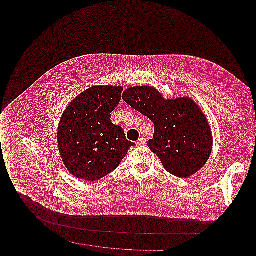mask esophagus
Instances as JSON below:
<instances>
[{
    "instance_id": "esophagus-1",
    "label": "esophagus",
    "mask_w": 256,
    "mask_h": 256,
    "mask_svg": "<svg viewBox=\"0 0 256 256\" xmlns=\"http://www.w3.org/2000/svg\"><path fill=\"white\" fill-rule=\"evenodd\" d=\"M146 143V138H143V137H141V138H139V140L136 142V144L138 145V146H142V145H145Z\"/></svg>"
}]
</instances>
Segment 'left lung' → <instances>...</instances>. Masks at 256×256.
<instances>
[{
    "instance_id": "left-lung-1",
    "label": "left lung",
    "mask_w": 256,
    "mask_h": 256,
    "mask_svg": "<svg viewBox=\"0 0 256 256\" xmlns=\"http://www.w3.org/2000/svg\"><path fill=\"white\" fill-rule=\"evenodd\" d=\"M122 98L154 124V138L148 146L166 170L186 178L206 165L212 152V132L206 115L193 100H164L150 86L130 87Z\"/></svg>"
}]
</instances>
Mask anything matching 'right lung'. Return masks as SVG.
<instances>
[{"mask_svg":"<svg viewBox=\"0 0 256 256\" xmlns=\"http://www.w3.org/2000/svg\"><path fill=\"white\" fill-rule=\"evenodd\" d=\"M122 92L121 86L90 87L62 114L58 145L64 165L76 178L95 182L106 176L135 146L110 120Z\"/></svg>","mask_w":256,"mask_h":256,"instance_id":"add662e5","label":"right lung"}]
</instances>
